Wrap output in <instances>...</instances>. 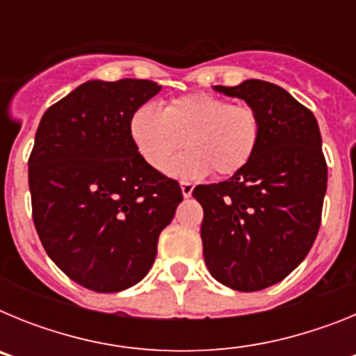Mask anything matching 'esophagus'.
<instances>
[{
  "mask_svg": "<svg viewBox=\"0 0 356 356\" xmlns=\"http://www.w3.org/2000/svg\"><path fill=\"white\" fill-rule=\"evenodd\" d=\"M193 191H194L193 184H188V181H181V194H184V197L193 196Z\"/></svg>",
  "mask_w": 356,
  "mask_h": 356,
  "instance_id": "1",
  "label": "esophagus"
}]
</instances>
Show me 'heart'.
Listing matches in <instances>:
<instances>
[{"instance_id": "b5f03b06", "label": "heart", "mask_w": 356, "mask_h": 356, "mask_svg": "<svg viewBox=\"0 0 356 356\" xmlns=\"http://www.w3.org/2000/svg\"><path fill=\"white\" fill-rule=\"evenodd\" d=\"M128 134L140 159L155 171L167 168L185 136L189 149L173 161L168 172L196 180L212 171L232 176L246 168L259 146L260 119L250 105L194 92L175 97L162 110L153 103L137 106Z\"/></svg>"}]
</instances>
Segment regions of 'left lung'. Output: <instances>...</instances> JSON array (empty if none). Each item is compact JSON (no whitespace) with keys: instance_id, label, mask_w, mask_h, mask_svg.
Instances as JSON below:
<instances>
[{"instance_id":"obj_1","label":"left lung","mask_w":356,"mask_h":356,"mask_svg":"<svg viewBox=\"0 0 356 356\" xmlns=\"http://www.w3.org/2000/svg\"><path fill=\"white\" fill-rule=\"evenodd\" d=\"M213 89L254 108L260 139L246 168L193 191L203 207V257L219 284L262 291L303 262L319 232L328 181L319 124L307 106L269 81Z\"/></svg>"}]
</instances>
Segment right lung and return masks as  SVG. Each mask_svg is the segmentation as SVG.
<instances>
[{"label": "right lung", "instance_id": "obj_1", "mask_svg": "<svg viewBox=\"0 0 356 356\" xmlns=\"http://www.w3.org/2000/svg\"><path fill=\"white\" fill-rule=\"evenodd\" d=\"M149 80H90L44 112L28 160L33 225L62 271L96 292L139 284L159 235L184 201L178 181L151 169L128 134Z\"/></svg>", "mask_w": 356, "mask_h": 356}]
</instances>
